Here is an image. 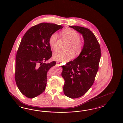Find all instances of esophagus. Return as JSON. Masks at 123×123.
I'll list each match as a JSON object with an SVG mask.
<instances>
[{"instance_id": "1", "label": "esophagus", "mask_w": 123, "mask_h": 123, "mask_svg": "<svg viewBox=\"0 0 123 123\" xmlns=\"http://www.w3.org/2000/svg\"><path fill=\"white\" fill-rule=\"evenodd\" d=\"M61 64V62H56V65H58V66H60Z\"/></svg>"}]
</instances>
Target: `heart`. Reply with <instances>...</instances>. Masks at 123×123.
<instances>
[{"label": "heart", "instance_id": "heart-1", "mask_svg": "<svg viewBox=\"0 0 123 123\" xmlns=\"http://www.w3.org/2000/svg\"><path fill=\"white\" fill-rule=\"evenodd\" d=\"M62 33L66 36L70 42V47L76 53H80L82 50L83 44L80 40V36L76 31L71 29H65L62 31ZM59 35L56 32L53 33L49 37L48 43L50 48L53 51L57 50V40ZM75 54L73 51L70 50L64 51H58L53 54V59L59 62H67L73 59Z\"/></svg>", "mask_w": 123, "mask_h": 123}]
</instances>
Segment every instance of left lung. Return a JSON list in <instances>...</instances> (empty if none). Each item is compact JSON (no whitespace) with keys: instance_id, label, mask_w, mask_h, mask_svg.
Instances as JSON below:
<instances>
[{"instance_id":"8db88e82","label":"left lung","mask_w":123,"mask_h":123,"mask_svg":"<svg viewBox=\"0 0 123 123\" xmlns=\"http://www.w3.org/2000/svg\"><path fill=\"white\" fill-rule=\"evenodd\" d=\"M81 34L84 45L79 55L66 65L61 66L62 76L64 79V94L75 99L85 94L94 83L99 69L101 51L96 37L88 29L69 26Z\"/></svg>"}]
</instances>
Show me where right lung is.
<instances>
[{
	"mask_svg": "<svg viewBox=\"0 0 123 123\" xmlns=\"http://www.w3.org/2000/svg\"><path fill=\"white\" fill-rule=\"evenodd\" d=\"M63 27L41 23L30 28L24 35L16 57L15 80L20 92L34 98L45 90L47 73L56 62L43 63L52 56L49 37Z\"/></svg>",
	"mask_w": 123,
	"mask_h": 123,
	"instance_id": "add662e5",
	"label": "right lung"
}]
</instances>
